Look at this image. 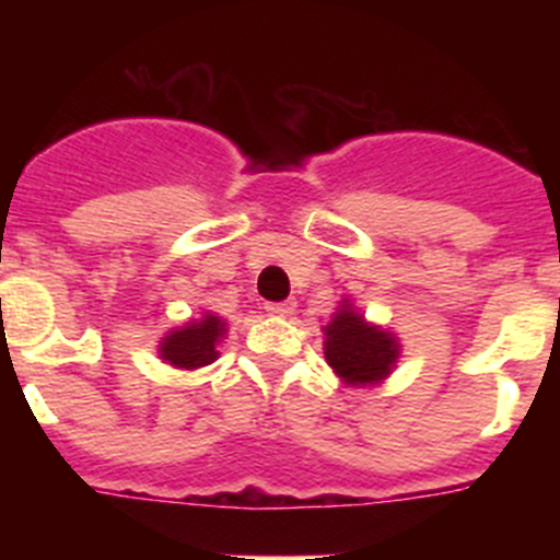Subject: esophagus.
<instances>
[{
    "mask_svg": "<svg viewBox=\"0 0 560 560\" xmlns=\"http://www.w3.org/2000/svg\"><path fill=\"white\" fill-rule=\"evenodd\" d=\"M294 308H296L294 300H283V303H266V311L275 316H289V314H294Z\"/></svg>",
    "mask_w": 560,
    "mask_h": 560,
    "instance_id": "34e87169",
    "label": "esophagus"
}]
</instances>
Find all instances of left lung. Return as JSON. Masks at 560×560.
<instances>
[{
  "mask_svg": "<svg viewBox=\"0 0 560 560\" xmlns=\"http://www.w3.org/2000/svg\"><path fill=\"white\" fill-rule=\"evenodd\" d=\"M325 336V359L350 384L381 381L398 359V345L393 336L368 325L350 308H341L330 319Z\"/></svg>",
  "mask_w": 560,
  "mask_h": 560,
  "instance_id": "left-lung-1",
  "label": "left lung"
}]
</instances>
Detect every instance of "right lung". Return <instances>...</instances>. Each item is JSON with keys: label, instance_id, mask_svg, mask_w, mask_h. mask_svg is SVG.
Instances as JSON below:
<instances>
[{"label": "right lung", "instance_id": "add662e5", "mask_svg": "<svg viewBox=\"0 0 560 560\" xmlns=\"http://www.w3.org/2000/svg\"><path fill=\"white\" fill-rule=\"evenodd\" d=\"M224 336V323L219 316L207 314L201 323H190L187 328L173 330L165 341H162V359L171 361L173 368L196 370L205 368L210 361H215L219 350V339Z\"/></svg>", "mask_w": 560, "mask_h": 560}]
</instances>
